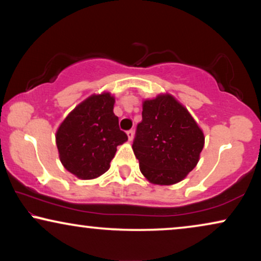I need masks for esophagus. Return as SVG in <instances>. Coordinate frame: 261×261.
Segmentation results:
<instances>
[{"mask_svg": "<svg viewBox=\"0 0 261 261\" xmlns=\"http://www.w3.org/2000/svg\"><path fill=\"white\" fill-rule=\"evenodd\" d=\"M127 137H128V140L133 141V139H134V130H133V129L128 130V132H127Z\"/></svg>", "mask_w": 261, "mask_h": 261, "instance_id": "34e87169", "label": "esophagus"}]
</instances>
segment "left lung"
<instances>
[{
  "label": "left lung",
  "mask_w": 261,
  "mask_h": 261,
  "mask_svg": "<svg viewBox=\"0 0 261 261\" xmlns=\"http://www.w3.org/2000/svg\"><path fill=\"white\" fill-rule=\"evenodd\" d=\"M204 134L185 107L172 95L142 102V120L133 141L141 173L152 184L172 185L197 165Z\"/></svg>",
  "instance_id": "8db88e82"
}]
</instances>
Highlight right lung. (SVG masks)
I'll return each instance as SVG.
<instances>
[{
	"label": "right lung",
	"instance_id": "add662e5",
	"mask_svg": "<svg viewBox=\"0 0 261 261\" xmlns=\"http://www.w3.org/2000/svg\"><path fill=\"white\" fill-rule=\"evenodd\" d=\"M110 92L91 95L81 102L56 133L59 159L80 179H94L109 170L116 147L128 140L114 114Z\"/></svg>",
	"mask_w": 261,
	"mask_h": 261
}]
</instances>
